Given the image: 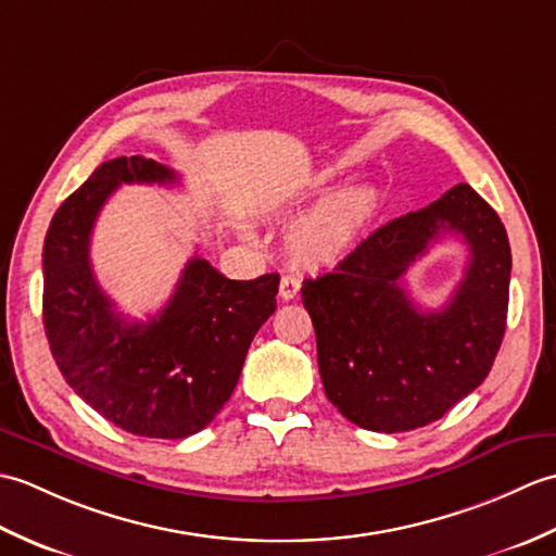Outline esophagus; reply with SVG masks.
Listing matches in <instances>:
<instances>
[{
    "label": "esophagus",
    "mask_w": 556,
    "mask_h": 556,
    "mask_svg": "<svg viewBox=\"0 0 556 556\" xmlns=\"http://www.w3.org/2000/svg\"><path fill=\"white\" fill-rule=\"evenodd\" d=\"M301 289V279L296 275H285L279 281V296L285 301H291Z\"/></svg>",
    "instance_id": "obj_1"
}]
</instances>
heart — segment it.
Listing matches in <instances>:
<instances>
[{
  "label": "heart",
  "instance_id": "1",
  "mask_svg": "<svg viewBox=\"0 0 556 556\" xmlns=\"http://www.w3.org/2000/svg\"><path fill=\"white\" fill-rule=\"evenodd\" d=\"M325 191L327 184H320L311 198ZM303 200L305 198L293 200L287 210L301 207ZM380 207L382 195L375 186L341 188L293 224L287 233V251L305 267H332L363 241Z\"/></svg>",
  "mask_w": 556,
  "mask_h": 556
}]
</instances>
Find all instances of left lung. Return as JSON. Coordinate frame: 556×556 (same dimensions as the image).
I'll return each mask as SVG.
<instances>
[{"mask_svg": "<svg viewBox=\"0 0 556 556\" xmlns=\"http://www.w3.org/2000/svg\"><path fill=\"white\" fill-rule=\"evenodd\" d=\"M442 232L465 239L469 267L445 308L422 314L400 277ZM509 277L504 224L468 184L372 231L334 271L305 279L301 289L327 399L375 432L440 420L492 368L506 329Z\"/></svg>", "mask_w": 556, "mask_h": 556, "instance_id": "8db88e82", "label": "left lung"}]
</instances>
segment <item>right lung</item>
Segmentation results:
<instances>
[{"instance_id": "obj_1", "label": "right lung", "mask_w": 556, "mask_h": 556, "mask_svg": "<svg viewBox=\"0 0 556 556\" xmlns=\"http://www.w3.org/2000/svg\"><path fill=\"white\" fill-rule=\"evenodd\" d=\"M122 184L179 176L155 160L116 157L59 205L42 248L45 334L68 387L100 416L138 437L184 440L229 401L248 346L277 308L279 275L236 281L191 257L157 315L126 320L90 265L92 227Z\"/></svg>"}]
</instances>
